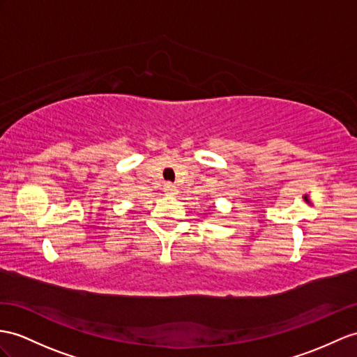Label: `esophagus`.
I'll list each match as a JSON object with an SVG mask.
<instances>
[{
  "mask_svg": "<svg viewBox=\"0 0 357 357\" xmlns=\"http://www.w3.org/2000/svg\"><path fill=\"white\" fill-rule=\"evenodd\" d=\"M176 186H174L172 183H165L163 185V192L165 194H167V195H174V194H176Z\"/></svg>",
  "mask_w": 357,
  "mask_h": 357,
  "instance_id": "1",
  "label": "esophagus"
}]
</instances>
